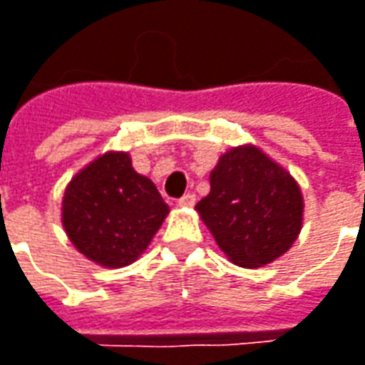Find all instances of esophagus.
Instances as JSON below:
<instances>
[{
    "label": "esophagus",
    "instance_id": "obj_1",
    "mask_svg": "<svg viewBox=\"0 0 365 365\" xmlns=\"http://www.w3.org/2000/svg\"><path fill=\"white\" fill-rule=\"evenodd\" d=\"M180 205H182V207H192L193 203H195V195H193V193H185V195H182V197H180Z\"/></svg>",
    "mask_w": 365,
    "mask_h": 365
}]
</instances>
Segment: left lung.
<instances>
[{"mask_svg": "<svg viewBox=\"0 0 365 365\" xmlns=\"http://www.w3.org/2000/svg\"><path fill=\"white\" fill-rule=\"evenodd\" d=\"M195 210L227 259L247 269L286 254L304 224V195L294 175L252 143L220 155L210 193Z\"/></svg>", "mask_w": 365, "mask_h": 365, "instance_id": "8db88e82", "label": "left lung"}]
</instances>
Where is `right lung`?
Masks as SVG:
<instances>
[{"label": "right lung", "instance_id": "add662e5", "mask_svg": "<svg viewBox=\"0 0 365 365\" xmlns=\"http://www.w3.org/2000/svg\"><path fill=\"white\" fill-rule=\"evenodd\" d=\"M170 214L155 183L133 170L128 151H106L66 187L61 224L69 242L103 267L140 257Z\"/></svg>", "mask_w": 365, "mask_h": 365}]
</instances>
